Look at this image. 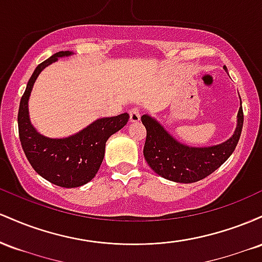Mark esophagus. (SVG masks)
Returning a JSON list of instances; mask_svg holds the SVG:
<instances>
[{
    "label": "esophagus",
    "instance_id": "1",
    "mask_svg": "<svg viewBox=\"0 0 262 262\" xmlns=\"http://www.w3.org/2000/svg\"><path fill=\"white\" fill-rule=\"evenodd\" d=\"M129 119H130V122L133 123H137L140 121V111L138 110V108H132L130 111H129Z\"/></svg>",
    "mask_w": 262,
    "mask_h": 262
}]
</instances>
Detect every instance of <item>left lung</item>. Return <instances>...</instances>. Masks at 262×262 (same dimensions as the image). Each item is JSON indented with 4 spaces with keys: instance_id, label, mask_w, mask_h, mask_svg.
I'll return each mask as SVG.
<instances>
[{
    "instance_id": "obj_1",
    "label": "left lung",
    "mask_w": 262,
    "mask_h": 262,
    "mask_svg": "<svg viewBox=\"0 0 262 262\" xmlns=\"http://www.w3.org/2000/svg\"><path fill=\"white\" fill-rule=\"evenodd\" d=\"M223 69L228 71L225 66ZM141 122L146 128L144 158L151 170L169 181L192 183L214 172L233 154L242 134L244 114L240 98L236 128L233 135L223 143L212 146H191L181 143L149 114L141 116Z\"/></svg>"
}]
</instances>
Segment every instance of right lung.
<instances>
[{
	"instance_id": "1",
	"label": "right lung",
	"mask_w": 262,
	"mask_h": 262,
	"mask_svg": "<svg viewBox=\"0 0 262 262\" xmlns=\"http://www.w3.org/2000/svg\"><path fill=\"white\" fill-rule=\"evenodd\" d=\"M74 55L59 52L39 64L27 83L18 111V130L23 151L38 175L65 188L80 187L93 177L104 158L106 141L128 123L129 114L104 117L93 121L86 128L65 138L45 137L35 129L29 118L28 102L39 74L59 58Z\"/></svg>"
}]
</instances>
